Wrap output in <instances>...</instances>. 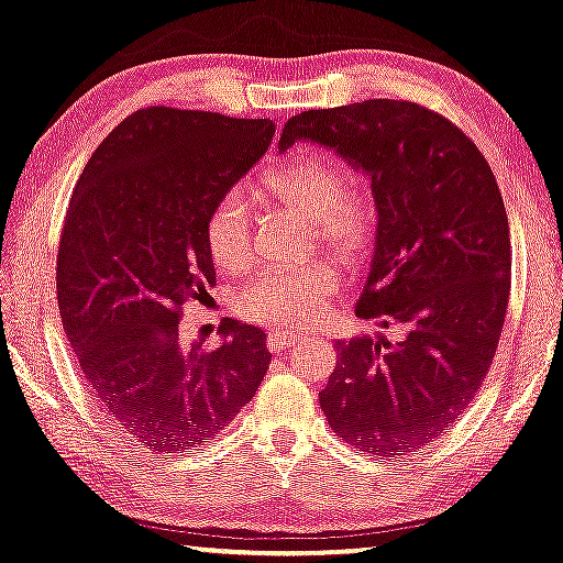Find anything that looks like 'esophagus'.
<instances>
[{"mask_svg":"<svg viewBox=\"0 0 563 563\" xmlns=\"http://www.w3.org/2000/svg\"><path fill=\"white\" fill-rule=\"evenodd\" d=\"M301 340H303L301 334H296V332H273L267 338V347L273 353H283V351H288V347H296Z\"/></svg>","mask_w":563,"mask_h":563,"instance_id":"34e87169","label":"esophagus"}]
</instances>
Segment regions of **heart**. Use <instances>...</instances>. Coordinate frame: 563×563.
I'll return each mask as SVG.
<instances>
[{
  "mask_svg": "<svg viewBox=\"0 0 563 563\" xmlns=\"http://www.w3.org/2000/svg\"><path fill=\"white\" fill-rule=\"evenodd\" d=\"M262 199L286 205L311 218L317 241L343 260H358L372 249L379 229L374 197L338 163L317 153H298L275 163L257 184ZM205 249L223 273L244 269L252 260V210L239 189L223 191L205 218ZM340 275L330 262L273 267L254 277L239 296L249 322L294 330L322 322L338 294Z\"/></svg>",
  "mask_w": 563,
  "mask_h": 563,
  "instance_id": "b5f03b06",
  "label": "heart"
}]
</instances>
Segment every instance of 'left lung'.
<instances>
[{"label":"left lung","mask_w":563,"mask_h":563,"mask_svg":"<svg viewBox=\"0 0 563 563\" xmlns=\"http://www.w3.org/2000/svg\"><path fill=\"white\" fill-rule=\"evenodd\" d=\"M332 147L372 179L379 229L355 314L405 338L338 343L319 393L332 431L393 460L423 450L471 408L499 345L511 241L488 161L450 119L372 98L288 119L277 147Z\"/></svg>","instance_id":"obj_1"}]
</instances>
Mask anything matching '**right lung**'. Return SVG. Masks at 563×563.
<instances>
[{
	"mask_svg": "<svg viewBox=\"0 0 563 563\" xmlns=\"http://www.w3.org/2000/svg\"><path fill=\"white\" fill-rule=\"evenodd\" d=\"M273 134L269 119L140 109L98 145L69 199L56 254L64 334L103 416L153 454L216 437L267 374L260 327L225 319L216 351H187L179 319L216 283L208 210Z\"/></svg>",
	"mask_w": 563,
	"mask_h": 563,
	"instance_id": "1",
	"label": "right lung"
}]
</instances>
